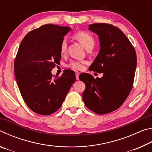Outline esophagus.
<instances>
[{
    "instance_id": "esophagus-1",
    "label": "esophagus",
    "mask_w": 152,
    "mask_h": 152,
    "mask_svg": "<svg viewBox=\"0 0 152 152\" xmlns=\"http://www.w3.org/2000/svg\"><path fill=\"white\" fill-rule=\"evenodd\" d=\"M76 80H79V73L78 72H76Z\"/></svg>"
}]
</instances>
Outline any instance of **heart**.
I'll list each match as a JSON object with an SVG mask.
<instances>
[{
  "instance_id": "1",
  "label": "heart",
  "mask_w": 152,
  "mask_h": 152,
  "mask_svg": "<svg viewBox=\"0 0 152 152\" xmlns=\"http://www.w3.org/2000/svg\"><path fill=\"white\" fill-rule=\"evenodd\" d=\"M74 37L77 40H78L80 42L81 44L84 46V48L87 50L88 48H92L94 47L95 40L94 37L90 34L89 33L86 31H79L76 33L74 34ZM67 45L66 40L64 39L61 41L60 44V53L61 54H65L67 51ZM86 64V61H80V60H73L71 61L70 63L68 64V67L74 70H80L83 69L84 65Z\"/></svg>"
}]
</instances>
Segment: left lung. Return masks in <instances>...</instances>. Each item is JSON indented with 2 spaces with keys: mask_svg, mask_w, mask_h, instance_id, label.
Here are the masks:
<instances>
[{
  "mask_svg": "<svg viewBox=\"0 0 152 152\" xmlns=\"http://www.w3.org/2000/svg\"><path fill=\"white\" fill-rule=\"evenodd\" d=\"M88 27L99 36L100 43L99 53L89 70L103 76L95 79L84 74L80 79L79 77L86 85L82 99L92 111L107 114L121 106L132 91L137 56L133 46L119 28L107 23H94Z\"/></svg>",
  "mask_w": 152,
  "mask_h": 152,
  "instance_id": "8db88e82",
  "label": "left lung"
}]
</instances>
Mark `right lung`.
Here are the masks:
<instances>
[{
	"mask_svg": "<svg viewBox=\"0 0 152 152\" xmlns=\"http://www.w3.org/2000/svg\"><path fill=\"white\" fill-rule=\"evenodd\" d=\"M72 29L43 25L27 33L19 45L14 63L15 78L24 101L31 110L51 115L62 105L76 80L72 70L53 77L51 70L61 59L60 44Z\"/></svg>",
	"mask_w": 152,
	"mask_h": 152,
	"instance_id": "right-lung-1",
	"label": "right lung"
}]
</instances>
